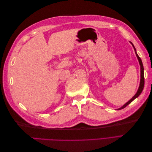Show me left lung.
I'll return each instance as SVG.
<instances>
[{
    "mask_svg": "<svg viewBox=\"0 0 152 152\" xmlns=\"http://www.w3.org/2000/svg\"><path fill=\"white\" fill-rule=\"evenodd\" d=\"M131 44H132V46H133V48H134V51H135V53H136V56H137V59H138V61H139V63H140V67H141V81H140V87H139V89H138V90H137V93H136V94L133 96L132 97V99H131L128 102H127L125 104H124V106H122V107H121V108H118V110H121V109H123V108H124L125 107H126L129 104H130L133 100H134V99H136L137 97H138V96H140V94L141 93V92L142 91V89H143V87H144V84H145V78H144V68H143V65H142V61H141V58H140V57L138 56V55H137V53H136V49H135V48H134V45L132 44V42H131Z\"/></svg>",
    "mask_w": 152,
    "mask_h": 152,
    "instance_id": "1",
    "label": "left lung"
}]
</instances>
